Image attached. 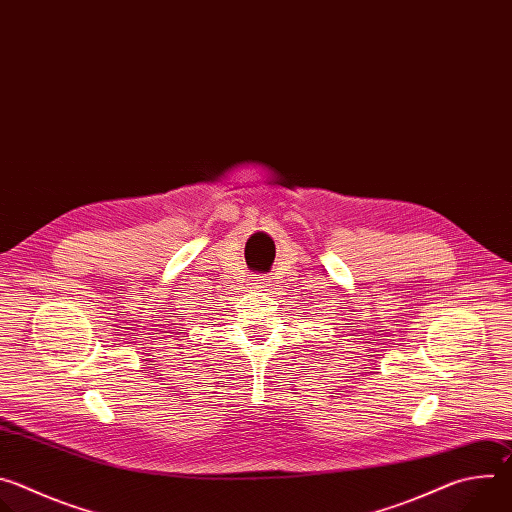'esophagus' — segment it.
Returning <instances> with one entry per match:
<instances>
[{
  "instance_id": "34e87169",
  "label": "esophagus",
  "mask_w": 512,
  "mask_h": 512,
  "mask_svg": "<svg viewBox=\"0 0 512 512\" xmlns=\"http://www.w3.org/2000/svg\"><path fill=\"white\" fill-rule=\"evenodd\" d=\"M253 289H267L269 287V279L267 277H261V275H255L251 277V283H249Z\"/></svg>"
}]
</instances>
